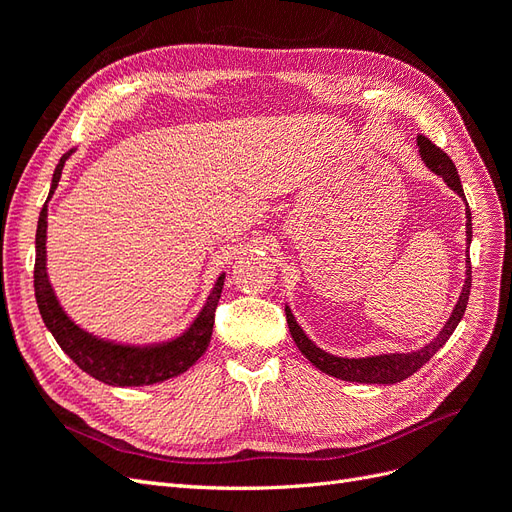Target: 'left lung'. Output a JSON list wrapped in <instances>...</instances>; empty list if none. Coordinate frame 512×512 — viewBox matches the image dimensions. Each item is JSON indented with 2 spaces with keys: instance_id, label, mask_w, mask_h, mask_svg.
Returning <instances> with one entry per match:
<instances>
[{
  "instance_id": "left-lung-1",
  "label": "left lung",
  "mask_w": 512,
  "mask_h": 512,
  "mask_svg": "<svg viewBox=\"0 0 512 512\" xmlns=\"http://www.w3.org/2000/svg\"><path fill=\"white\" fill-rule=\"evenodd\" d=\"M416 145H418V153H421L423 162L433 170V173L440 175L448 188L453 192H457L463 200H466V194H463L461 188V181L457 175V168L453 164V160L446 156V153L433 145L427 136H416ZM466 237L468 243L472 241V213L470 207L466 203ZM470 288H472V265H470V258L466 260V284L461 288L459 294V301L453 309L451 318L446 320L444 329L440 331V335L429 342L427 346H423L421 350L416 352H395V354H378V356H365V359H344V356H333L329 352L320 350L312 339H309L303 329L294 320L290 307H286V320H288V329L290 335L294 339V344L303 352L305 359L316 365L320 371L329 376H335L339 380H346V382H363V384H395L406 380L408 376L416 374L418 369H421L433 354H436L446 342L448 337L453 335V331L457 329V324L461 322L463 314H466V305L470 299Z\"/></svg>"
}]
</instances>
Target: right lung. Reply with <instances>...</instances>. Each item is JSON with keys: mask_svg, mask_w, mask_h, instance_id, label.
<instances>
[{"mask_svg": "<svg viewBox=\"0 0 512 512\" xmlns=\"http://www.w3.org/2000/svg\"><path fill=\"white\" fill-rule=\"evenodd\" d=\"M70 153L61 156L53 181L51 192L53 196L61 170H64ZM46 205L40 211L38 230H36V265H34V288H36V303L40 316L55 337V342L61 346L70 359L79 365L89 376L96 380L111 384V386H147L175 378L183 371H188L200 356L205 354L215 322V307L222 297L224 273L215 282L209 299L203 307V312L192 322V327L179 335L173 342L153 344V346H123L104 342V339L83 331L79 324H74L68 314L61 309L55 292L51 288L49 275H46Z\"/></svg>", "mask_w": 512, "mask_h": 512, "instance_id": "add662e5", "label": "right lung"}]
</instances>
